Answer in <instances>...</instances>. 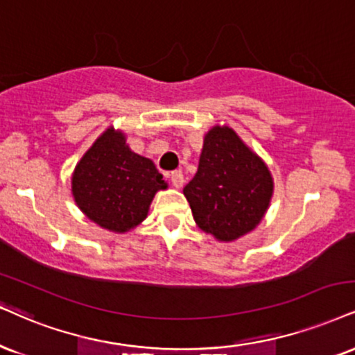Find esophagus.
I'll list each match as a JSON object with an SVG mask.
<instances>
[{"label": "esophagus", "mask_w": 355, "mask_h": 355, "mask_svg": "<svg viewBox=\"0 0 355 355\" xmlns=\"http://www.w3.org/2000/svg\"><path fill=\"white\" fill-rule=\"evenodd\" d=\"M171 178V184H173L174 187H182V182H184V176H182L181 171H173V173L169 174Z\"/></svg>", "instance_id": "34e87169"}]
</instances>
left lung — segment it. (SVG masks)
<instances>
[{
	"mask_svg": "<svg viewBox=\"0 0 355 355\" xmlns=\"http://www.w3.org/2000/svg\"><path fill=\"white\" fill-rule=\"evenodd\" d=\"M196 224L220 242H234L260 224L271 196L268 168L229 126L204 137L199 168L184 187Z\"/></svg>",
	"mask_w": 355,
	"mask_h": 355,
	"instance_id": "1",
	"label": "left lung"
}]
</instances>
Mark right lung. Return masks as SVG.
<instances>
[{
  "label": "right lung",
  "mask_w": 355,
  "mask_h": 355,
  "mask_svg": "<svg viewBox=\"0 0 355 355\" xmlns=\"http://www.w3.org/2000/svg\"><path fill=\"white\" fill-rule=\"evenodd\" d=\"M166 187L155 163L131 151L125 135L113 128L100 135L72 174L78 209L92 222L116 234L141 224L155 194Z\"/></svg>",
  "instance_id": "add662e5"
}]
</instances>
